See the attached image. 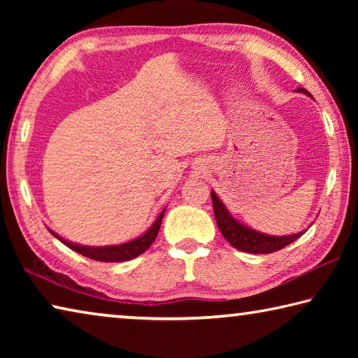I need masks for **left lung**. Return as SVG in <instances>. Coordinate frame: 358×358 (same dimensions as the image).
Masks as SVG:
<instances>
[{
    "label": "left lung",
    "mask_w": 358,
    "mask_h": 358,
    "mask_svg": "<svg viewBox=\"0 0 358 358\" xmlns=\"http://www.w3.org/2000/svg\"><path fill=\"white\" fill-rule=\"evenodd\" d=\"M296 92L311 96L306 90L303 88H299ZM210 194H211V201H213V210H215L217 227H220L224 238L240 251L251 252V254H270V252L282 250L284 246L290 245L292 241L300 238L301 235L305 234V230H303V232L294 234V235L275 237V235H266L262 232H257V230L248 227L245 224H241L240 221L235 220V217L229 213L227 207L222 203L221 199L216 196L215 191H211Z\"/></svg>",
    "instance_id": "8db88e82"
}]
</instances>
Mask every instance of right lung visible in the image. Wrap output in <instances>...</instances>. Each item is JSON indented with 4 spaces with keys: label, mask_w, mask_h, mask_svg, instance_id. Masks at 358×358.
I'll use <instances>...</instances> for the list:
<instances>
[{
    "label": "right lung",
    "mask_w": 358,
    "mask_h": 358,
    "mask_svg": "<svg viewBox=\"0 0 358 358\" xmlns=\"http://www.w3.org/2000/svg\"><path fill=\"white\" fill-rule=\"evenodd\" d=\"M166 210H162L155 222L151 224V227L147 230V232L142 234L141 237H137L131 241H126V243L121 245H110V246H83L78 243H72V241H68L59 237L58 234L53 232V230L48 229L53 237L58 238L63 245L71 248L72 251H76L78 254H82L85 257H90L93 260H99V262H124V260H131L137 256H141L142 252H145L153 243L157 232H159L162 217H164Z\"/></svg>",
    "instance_id": "right-lung-1"
}]
</instances>
